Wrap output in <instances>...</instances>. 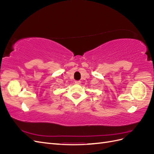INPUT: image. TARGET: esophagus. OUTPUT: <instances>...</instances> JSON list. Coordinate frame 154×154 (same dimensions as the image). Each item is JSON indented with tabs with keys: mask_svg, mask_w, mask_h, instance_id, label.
<instances>
[{
	"mask_svg": "<svg viewBox=\"0 0 154 154\" xmlns=\"http://www.w3.org/2000/svg\"><path fill=\"white\" fill-rule=\"evenodd\" d=\"M74 82H75L76 84H80V81H75Z\"/></svg>",
	"mask_w": 154,
	"mask_h": 154,
	"instance_id": "34e87169",
	"label": "esophagus"
}]
</instances>
